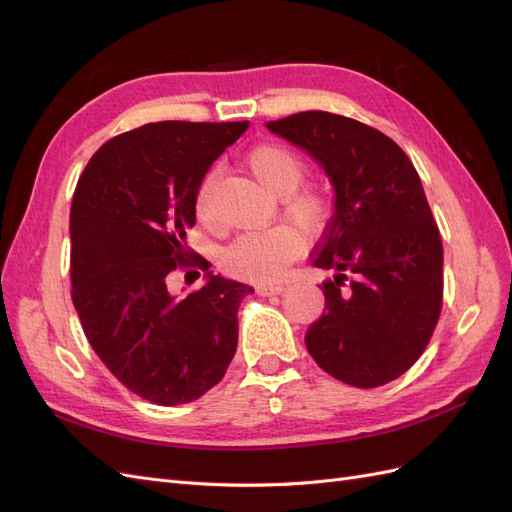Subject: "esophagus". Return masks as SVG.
<instances>
[{"mask_svg": "<svg viewBox=\"0 0 512 512\" xmlns=\"http://www.w3.org/2000/svg\"><path fill=\"white\" fill-rule=\"evenodd\" d=\"M284 290L282 284H267V286H256V292L262 297H271V294H280Z\"/></svg>", "mask_w": 512, "mask_h": 512, "instance_id": "1", "label": "esophagus"}]
</instances>
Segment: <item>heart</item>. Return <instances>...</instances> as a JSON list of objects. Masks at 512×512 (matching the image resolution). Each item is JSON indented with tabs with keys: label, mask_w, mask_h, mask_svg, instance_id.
<instances>
[{
	"label": "heart",
	"mask_w": 512,
	"mask_h": 512,
	"mask_svg": "<svg viewBox=\"0 0 512 512\" xmlns=\"http://www.w3.org/2000/svg\"><path fill=\"white\" fill-rule=\"evenodd\" d=\"M245 162L271 194L284 198V215L307 237H316L327 228L333 211L331 194L316 185L299 188L309 170L299 151L284 143H260L250 149ZM215 181L218 173L207 170L194 192L196 220L205 226L213 224L211 194ZM298 231L292 226H273L245 232L222 252L220 267L226 275L243 282L271 284L282 280L290 262L303 252V237Z\"/></svg>",
	"instance_id": "obj_1"
}]
</instances>
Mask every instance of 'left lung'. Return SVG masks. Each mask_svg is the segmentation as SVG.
<instances>
[{"label": "left lung", "instance_id": "1", "mask_svg": "<svg viewBox=\"0 0 512 512\" xmlns=\"http://www.w3.org/2000/svg\"><path fill=\"white\" fill-rule=\"evenodd\" d=\"M267 128L312 153L335 188L312 254L335 275L305 346L333 378L376 389L421 359L442 312V239L421 179L393 138L344 115L305 111Z\"/></svg>", "mask_w": 512, "mask_h": 512}]
</instances>
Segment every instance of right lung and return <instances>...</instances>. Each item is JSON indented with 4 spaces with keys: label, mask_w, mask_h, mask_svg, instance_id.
Here are the masks:
<instances>
[{
    "label": "right lung",
    "mask_w": 512,
    "mask_h": 512,
    "mask_svg": "<svg viewBox=\"0 0 512 512\" xmlns=\"http://www.w3.org/2000/svg\"><path fill=\"white\" fill-rule=\"evenodd\" d=\"M247 121H158L106 141L70 209L72 303L87 342L138 397L179 406L218 384L237 352L239 305L252 288L209 273L185 245L194 192ZM208 284L179 298L175 272Z\"/></svg>",
    "instance_id": "obj_1"
}]
</instances>
